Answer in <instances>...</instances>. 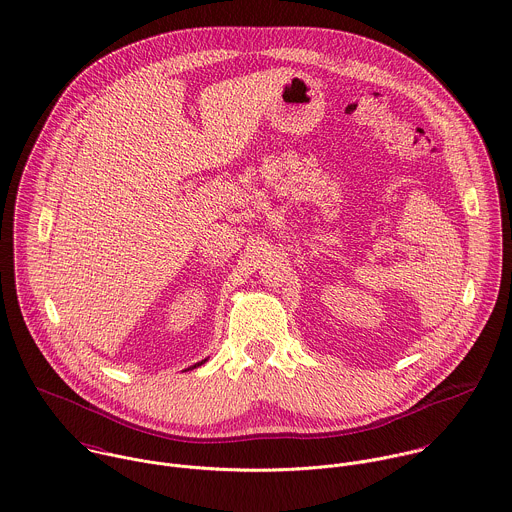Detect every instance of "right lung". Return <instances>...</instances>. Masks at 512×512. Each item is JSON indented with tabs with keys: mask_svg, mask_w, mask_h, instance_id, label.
I'll return each instance as SVG.
<instances>
[{
	"mask_svg": "<svg viewBox=\"0 0 512 512\" xmlns=\"http://www.w3.org/2000/svg\"><path fill=\"white\" fill-rule=\"evenodd\" d=\"M205 361H207V359H205ZM205 361H201V363H197V365H193V367H191V369H195V367H199V365H203V363H205ZM187 371H189V369H187Z\"/></svg>",
	"mask_w": 512,
	"mask_h": 512,
	"instance_id": "obj_1",
	"label": "right lung"
}]
</instances>
